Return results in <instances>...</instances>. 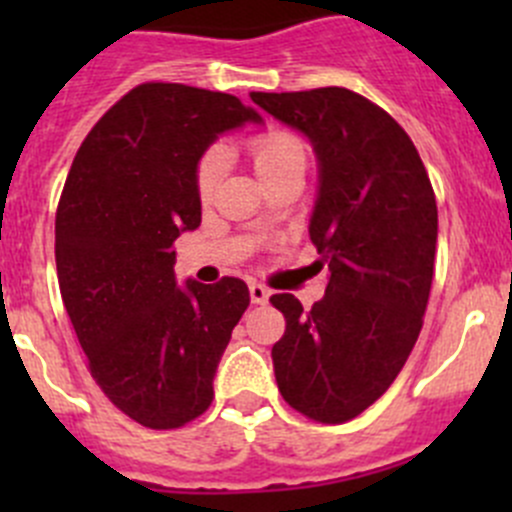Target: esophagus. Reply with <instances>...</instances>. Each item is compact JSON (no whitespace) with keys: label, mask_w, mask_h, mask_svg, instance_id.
I'll return each mask as SVG.
<instances>
[{"label":"esophagus","mask_w":512,"mask_h":512,"mask_svg":"<svg viewBox=\"0 0 512 512\" xmlns=\"http://www.w3.org/2000/svg\"><path fill=\"white\" fill-rule=\"evenodd\" d=\"M250 299L255 304H265L267 299H270V289L265 285H257V282H252L250 285Z\"/></svg>","instance_id":"34e87169"}]
</instances>
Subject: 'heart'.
Wrapping results in <instances>:
<instances>
[{"label": "heart", "mask_w": 512, "mask_h": 512, "mask_svg": "<svg viewBox=\"0 0 512 512\" xmlns=\"http://www.w3.org/2000/svg\"><path fill=\"white\" fill-rule=\"evenodd\" d=\"M247 156L252 160V168H255L257 178L262 180V185H267L270 180H275L277 175H282L292 165H304V146L299 143V138H294L287 131H267L260 136L250 138L247 141ZM225 173V151L223 148H210L203 153V158L198 160V168H195V185H198L200 198L208 200L215 193V188L220 185Z\"/></svg>", "instance_id": "b5f03b06"}]
</instances>
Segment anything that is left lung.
<instances>
[{
    "mask_svg": "<svg viewBox=\"0 0 512 512\" xmlns=\"http://www.w3.org/2000/svg\"><path fill=\"white\" fill-rule=\"evenodd\" d=\"M250 98L312 143L309 240L329 270L309 312L294 294H272L287 319L272 347L277 386L299 414L344 423L389 389L421 332L438 240L431 180L404 128L354 91Z\"/></svg>",
    "mask_w": 512,
    "mask_h": 512,
    "instance_id": "left-lung-1",
    "label": "left lung"
}]
</instances>
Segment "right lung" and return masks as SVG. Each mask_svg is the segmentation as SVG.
I'll list each match as a JSON object with an SVG mask.
<instances>
[{
  "mask_svg": "<svg viewBox=\"0 0 512 512\" xmlns=\"http://www.w3.org/2000/svg\"><path fill=\"white\" fill-rule=\"evenodd\" d=\"M262 116L240 98L141 84L81 143L59 210V289L89 369L113 406L178 428L213 401V379L247 285L175 277L173 242L200 225L195 168L227 131Z\"/></svg>",
  "mask_w": 512,
  "mask_h": 512,
  "instance_id": "obj_1",
  "label": "right lung"
}]
</instances>
